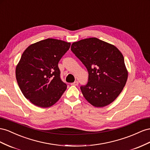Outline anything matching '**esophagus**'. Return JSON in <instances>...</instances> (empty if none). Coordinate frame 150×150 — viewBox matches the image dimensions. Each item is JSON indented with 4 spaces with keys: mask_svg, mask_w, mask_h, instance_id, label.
<instances>
[{
    "mask_svg": "<svg viewBox=\"0 0 150 150\" xmlns=\"http://www.w3.org/2000/svg\"><path fill=\"white\" fill-rule=\"evenodd\" d=\"M78 84H79L78 81H74V83H71V85H73V86H78Z\"/></svg>",
    "mask_w": 150,
    "mask_h": 150,
    "instance_id": "esophagus-1",
    "label": "esophagus"
}]
</instances>
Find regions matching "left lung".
Segmentation results:
<instances>
[{
    "label": "left lung",
    "instance_id": "8db88e82",
    "mask_svg": "<svg viewBox=\"0 0 150 150\" xmlns=\"http://www.w3.org/2000/svg\"><path fill=\"white\" fill-rule=\"evenodd\" d=\"M71 51L88 72V83L80 87L85 99L96 107L114 102L128 76L124 57L118 48L96 38H90L74 42Z\"/></svg>",
    "mask_w": 150,
    "mask_h": 150
}]
</instances>
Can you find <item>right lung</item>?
I'll return each mask as SVG.
<instances>
[{
  "label": "right lung",
  "mask_w": 150,
  "mask_h": 150,
  "mask_svg": "<svg viewBox=\"0 0 150 150\" xmlns=\"http://www.w3.org/2000/svg\"><path fill=\"white\" fill-rule=\"evenodd\" d=\"M70 46L71 43L47 38L30 45L22 54L16 79L23 95L36 106H52L66 91L58 63Z\"/></svg>",
  "instance_id": "right-lung-1"
}]
</instances>
